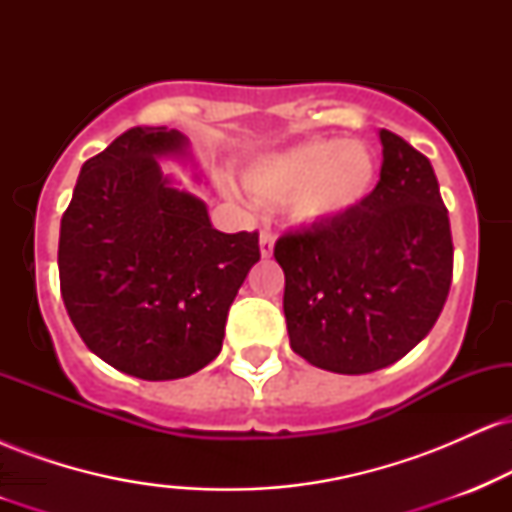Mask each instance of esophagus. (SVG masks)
Returning a JSON list of instances; mask_svg holds the SVG:
<instances>
[{
    "label": "esophagus",
    "mask_w": 512,
    "mask_h": 512,
    "mask_svg": "<svg viewBox=\"0 0 512 512\" xmlns=\"http://www.w3.org/2000/svg\"><path fill=\"white\" fill-rule=\"evenodd\" d=\"M272 252H274V233L264 228V231L260 233V255L272 257Z\"/></svg>",
    "instance_id": "1"
}]
</instances>
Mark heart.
<instances>
[{
    "instance_id": "obj_1",
    "label": "heart",
    "mask_w": 512,
    "mask_h": 512,
    "mask_svg": "<svg viewBox=\"0 0 512 512\" xmlns=\"http://www.w3.org/2000/svg\"><path fill=\"white\" fill-rule=\"evenodd\" d=\"M243 182L267 202L291 199L296 221H330L366 202L375 182V161L363 144L317 139L260 156L245 168Z\"/></svg>"
}]
</instances>
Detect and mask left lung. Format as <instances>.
Instances as JSON below:
<instances>
[{"label": "left lung", "mask_w": 512, "mask_h": 512, "mask_svg": "<svg viewBox=\"0 0 512 512\" xmlns=\"http://www.w3.org/2000/svg\"><path fill=\"white\" fill-rule=\"evenodd\" d=\"M380 144V180L361 207L274 245L291 349L332 373H373L407 356L450 291V219L431 161L390 129Z\"/></svg>", "instance_id": "8db88e82"}]
</instances>
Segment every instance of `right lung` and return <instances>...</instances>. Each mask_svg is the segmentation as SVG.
<instances>
[{
	"mask_svg": "<svg viewBox=\"0 0 512 512\" xmlns=\"http://www.w3.org/2000/svg\"><path fill=\"white\" fill-rule=\"evenodd\" d=\"M178 129L132 127L81 166L60 226L62 301L84 344L142 380L197 373L221 351L228 308L260 260L257 231L221 233L156 158Z\"/></svg>",
	"mask_w": 512,
	"mask_h": 512,
	"instance_id": "right-lung-1",
	"label": "right lung"
}]
</instances>
